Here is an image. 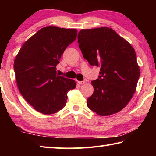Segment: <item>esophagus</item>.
Returning a JSON list of instances; mask_svg holds the SVG:
<instances>
[{"label": "esophagus", "instance_id": "1", "mask_svg": "<svg viewBox=\"0 0 156 156\" xmlns=\"http://www.w3.org/2000/svg\"><path fill=\"white\" fill-rule=\"evenodd\" d=\"M78 83L79 84H84L85 83V80H83V81H78Z\"/></svg>", "mask_w": 156, "mask_h": 156}]
</instances>
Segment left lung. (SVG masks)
<instances>
[{"mask_svg": "<svg viewBox=\"0 0 156 156\" xmlns=\"http://www.w3.org/2000/svg\"><path fill=\"white\" fill-rule=\"evenodd\" d=\"M78 43L84 58L100 68L91 81L94 93L87 105L98 115L106 116L125 108L135 93L140 67L133 47L109 27L81 30Z\"/></svg>", "mask_w": 156, "mask_h": 156, "instance_id": "left-lung-1", "label": "left lung"}]
</instances>
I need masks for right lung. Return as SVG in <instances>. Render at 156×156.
I'll list each match as a JSON object with an SVG mask.
<instances>
[{
	"label": "right lung",
	"instance_id": "add662e5",
	"mask_svg": "<svg viewBox=\"0 0 156 156\" xmlns=\"http://www.w3.org/2000/svg\"><path fill=\"white\" fill-rule=\"evenodd\" d=\"M77 30L48 26L23 44L14 60L18 89L34 109L52 114L63 109L74 80L58 76L56 65L66 48L76 40Z\"/></svg>",
	"mask_w": 156,
	"mask_h": 156
}]
</instances>
